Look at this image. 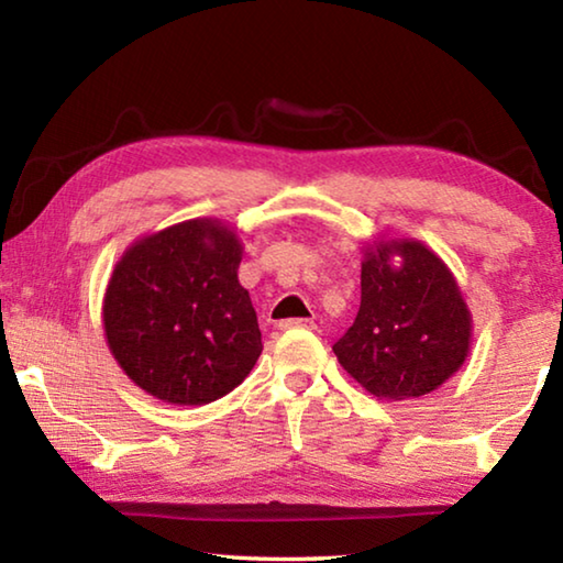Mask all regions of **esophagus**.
Masks as SVG:
<instances>
[{
	"instance_id": "1",
	"label": "esophagus",
	"mask_w": 563,
	"mask_h": 563,
	"mask_svg": "<svg viewBox=\"0 0 563 563\" xmlns=\"http://www.w3.org/2000/svg\"><path fill=\"white\" fill-rule=\"evenodd\" d=\"M278 328L280 330H295V328L316 330V320H312V318H290V320H280Z\"/></svg>"
}]
</instances>
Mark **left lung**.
<instances>
[{
  "instance_id": "8db88e82",
  "label": "left lung",
  "mask_w": 563,
  "mask_h": 563,
  "mask_svg": "<svg viewBox=\"0 0 563 563\" xmlns=\"http://www.w3.org/2000/svg\"><path fill=\"white\" fill-rule=\"evenodd\" d=\"M360 310L332 350L377 399L430 395L464 365L472 316L452 271L412 238L365 247Z\"/></svg>"
}]
</instances>
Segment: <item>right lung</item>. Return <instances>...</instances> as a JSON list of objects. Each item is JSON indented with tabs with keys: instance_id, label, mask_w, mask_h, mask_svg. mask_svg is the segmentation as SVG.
Listing matches in <instances>:
<instances>
[{
	"instance_id": "obj_1",
	"label": "right lung",
	"mask_w": 563,
	"mask_h": 563,
	"mask_svg": "<svg viewBox=\"0 0 563 563\" xmlns=\"http://www.w3.org/2000/svg\"><path fill=\"white\" fill-rule=\"evenodd\" d=\"M243 245L196 218L133 243L103 295V332L131 383L170 405H208L238 387L263 342L238 283Z\"/></svg>"
}]
</instances>
